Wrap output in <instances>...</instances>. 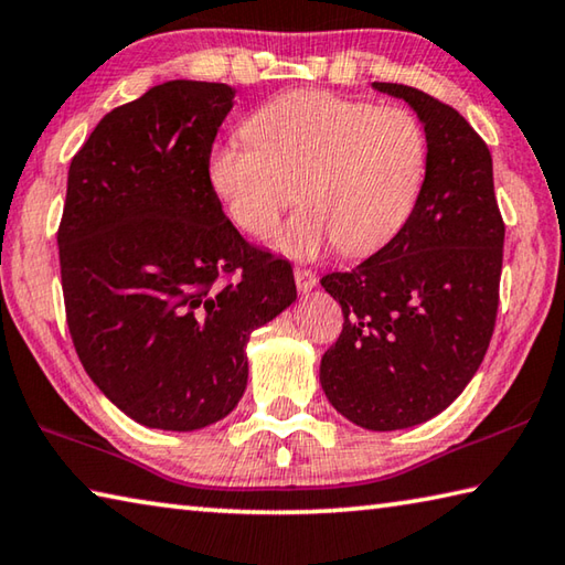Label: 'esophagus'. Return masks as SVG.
Masks as SVG:
<instances>
[{"mask_svg":"<svg viewBox=\"0 0 565 565\" xmlns=\"http://www.w3.org/2000/svg\"><path fill=\"white\" fill-rule=\"evenodd\" d=\"M294 279H296V286H299L301 294H309L316 289V274L311 269H306V266H296L294 269Z\"/></svg>","mask_w":565,"mask_h":565,"instance_id":"esophagus-1","label":"esophagus"}]
</instances>
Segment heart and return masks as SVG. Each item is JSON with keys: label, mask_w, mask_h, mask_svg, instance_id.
Wrapping results in <instances>:
<instances>
[{"label": "heart", "mask_w": 565, "mask_h": 565, "mask_svg": "<svg viewBox=\"0 0 565 565\" xmlns=\"http://www.w3.org/2000/svg\"><path fill=\"white\" fill-rule=\"evenodd\" d=\"M244 136L210 150V192L234 227L259 239L296 184L301 207L271 237L291 259H316L333 244L353 256L385 247L405 227L427 175L425 126L397 106L296 90L256 108Z\"/></svg>", "instance_id": "heart-1"}]
</instances>
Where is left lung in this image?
<instances>
[{
	"label": "left lung",
	"instance_id": "obj_1",
	"mask_svg": "<svg viewBox=\"0 0 565 565\" xmlns=\"http://www.w3.org/2000/svg\"><path fill=\"white\" fill-rule=\"evenodd\" d=\"M373 88L417 113L427 175L405 227L383 249L321 279L345 318L321 358V387L353 425L393 433L447 409L484 361L504 222L489 148L475 128L413 86L375 81Z\"/></svg>",
	"mask_w": 565,
	"mask_h": 565
}]
</instances>
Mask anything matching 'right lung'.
<instances>
[{"mask_svg":"<svg viewBox=\"0 0 565 565\" xmlns=\"http://www.w3.org/2000/svg\"><path fill=\"white\" fill-rule=\"evenodd\" d=\"M234 94L188 78L152 86L100 118L68 168V331L100 393L152 429L227 417L247 390L252 331L296 301L291 264L242 239L204 175Z\"/></svg>","mask_w":565,"mask_h":565,"instance_id":"right-lung-1","label":"right lung"}]
</instances>
